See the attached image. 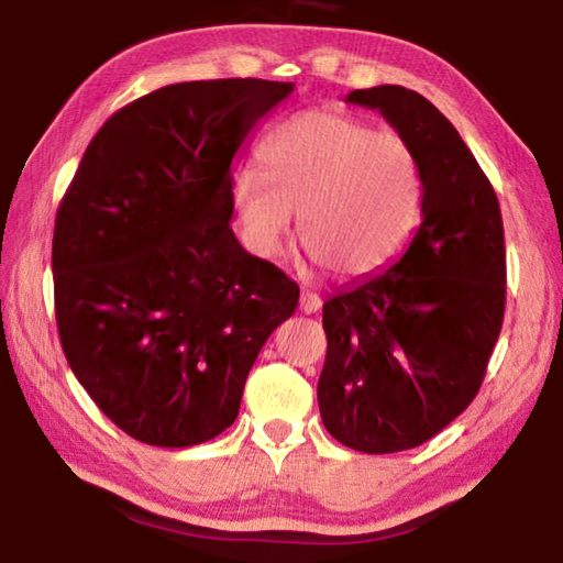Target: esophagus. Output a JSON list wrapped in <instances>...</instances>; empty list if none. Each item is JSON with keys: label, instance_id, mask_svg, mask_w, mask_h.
<instances>
[{"label": "esophagus", "instance_id": "esophagus-1", "mask_svg": "<svg viewBox=\"0 0 563 563\" xmlns=\"http://www.w3.org/2000/svg\"><path fill=\"white\" fill-rule=\"evenodd\" d=\"M322 308V298L318 292H305L300 295V310L305 316H312V312H318Z\"/></svg>", "mask_w": 563, "mask_h": 563}]
</instances>
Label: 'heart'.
Instances as JSON below:
<instances>
[{
    "label": "heart",
    "instance_id": "b5f03b06",
    "mask_svg": "<svg viewBox=\"0 0 563 563\" xmlns=\"http://www.w3.org/2000/svg\"><path fill=\"white\" fill-rule=\"evenodd\" d=\"M261 168L233 180L245 241L263 258L290 243L300 211L305 251L340 278H365L395 258L422 208V178L407 141L335 109L278 123Z\"/></svg>",
    "mask_w": 563,
    "mask_h": 563
}]
</instances>
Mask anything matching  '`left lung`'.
I'll list each match as a JSON object with an SVG mask.
<instances>
[{"label":"left lung","instance_id":"left-lung-1","mask_svg":"<svg viewBox=\"0 0 563 563\" xmlns=\"http://www.w3.org/2000/svg\"><path fill=\"white\" fill-rule=\"evenodd\" d=\"M347 101L383 113L422 178L405 253L322 305V424L350 450L389 454L432 440L479 393L501 332L507 251L497 194L434 103L393 84Z\"/></svg>","mask_w":563,"mask_h":563}]
</instances>
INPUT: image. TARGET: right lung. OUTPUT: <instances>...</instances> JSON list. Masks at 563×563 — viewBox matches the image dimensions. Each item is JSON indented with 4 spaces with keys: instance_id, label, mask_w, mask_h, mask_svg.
<instances>
[{
    "instance_id": "add662e5",
    "label": "right lung",
    "mask_w": 563,
    "mask_h": 563,
    "mask_svg": "<svg viewBox=\"0 0 563 563\" xmlns=\"http://www.w3.org/2000/svg\"><path fill=\"white\" fill-rule=\"evenodd\" d=\"M290 81L170 84L113 113L56 211L54 308L71 373L119 430L194 446L235 422L300 288L238 243L233 170Z\"/></svg>"
}]
</instances>
